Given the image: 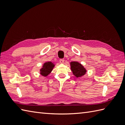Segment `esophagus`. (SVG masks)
Segmentation results:
<instances>
[{
    "label": "esophagus",
    "instance_id": "esophagus-1",
    "mask_svg": "<svg viewBox=\"0 0 125 125\" xmlns=\"http://www.w3.org/2000/svg\"><path fill=\"white\" fill-rule=\"evenodd\" d=\"M64 59H60V62L61 63H64Z\"/></svg>",
    "mask_w": 125,
    "mask_h": 125
}]
</instances>
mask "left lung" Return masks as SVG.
Returning a JSON list of instances; mask_svg holds the SVG:
<instances>
[{
  "mask_svg": "<svg viewBox=\"0 0 125 125\" xmlns=\"http://www.w3.org/2000/svg\"><path fill=\"white\" fill-rule=\"evenodd\" d=\"M71 70L76 77H80L84 75L86 73V70L81 63L76 61H73L70 63Z\"/></svg>",
  "mask_w": 125,
  "mask_h": 125,
  "instance_id": "obj_1",
  "label": "left lung"
}]
</instances>
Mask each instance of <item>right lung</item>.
<instances>
[{
    "label": "right lung",
    "instance_id": "obj_1",
    "mask_svg": "<svg viewBox=\"0 0 125 125\" xmlns=\"http://www.w3.org/2000/svg\"><path fill=\"white\" fill-rule=\"evenodd\" d=\"M55 64L52 62H47L44 63L42 68L40 69V74L44 77H46L52 72Z\"/></svg>",
    "mask_w": 125,
    "mask_h": 125
}]
</instances>
